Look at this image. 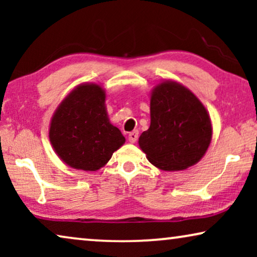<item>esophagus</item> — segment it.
Here are the masks:
<instances>
[{"mask_svg": "<svg viewBox=\"0 0 257 257\" xmlns=\"http://www.w3.org/2000/svg\"><path fill=\"white\" fill-rule=\"evenodd\" d=\"M138 136H139V132L135 130V131H132L131 133L128 135V142L135 144L137 140H138Z\"/></svg>", "mask_w": 257, "mask_h": 257, "instance_id": "1", "label": "esophagus"}]
</instances>
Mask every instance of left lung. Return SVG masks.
I'll list each match as a JSON object with an SVG mask.
<instances>
[{
  "mask_svg": "<svg viewBox=\"0 0 257 257\" xmlns=\"http://www.w3.org/2000/svg\"><path fill=\"white\" fill-rule=\"evenodd\" d=\"M151 125L139 137L147 160L163 171H182L199 163L212 142L209 113L191 90L164 80L151 93Z\"/></svg>",
  "mask_w": 257,
  "mask_h": 257,
  "instance_id": "1",
  "label": "left lung"
}]
</instances>
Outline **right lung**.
<instances>
[{
	"instance_id": "1",
	"label": "right lung",
	"mask_w": 257,
	"mask_h": 257,
	"mask_svg": "<svg viewBox=\"0 0 257 257\" xmlns=\"http://www.w3.org/2000/svg\"><path fill=\"white\" fill-rule=\"evenodd\" d=\"M105 90L94 83L77 85L56 108L49 127L52 149L75 170L98 171L125 143L108 119Z\"/></svg>"
}]
</instances>
